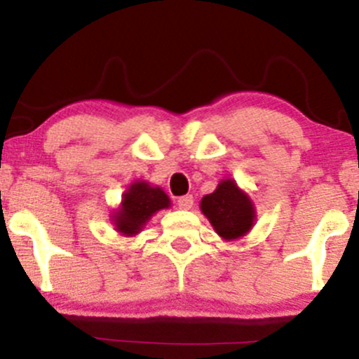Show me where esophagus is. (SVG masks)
I'll return each mask as SVG.
<instances>
[{"label": "esophagus", "mask_w": 359, "mask_h": 359, "mask_svg": "<svg viewBox=\"0 0 359 359\" xmlns=\"http://www.w3.org/2000/svg\"><path fill=\"white\" fill-rule=\"evenodd\" d=\"M192 204H194V198H192L191 194L180 196V198L177 199V206H179L180 210H191Z\"/></svg>", "instance_id": "34e87169"}]
</instances>
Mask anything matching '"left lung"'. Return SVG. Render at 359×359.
I'll use <instances>...</instances> for the list:
<instances>
[{"instance_id": "1", "label": "left lung", "mask_w": 359, "mask_h": 359, "mask_svg": "<svg viewBox=\"0 0 359 359\" xmlns=\"http://www.w3.org/2000/svg\"><path fill=\"white\" fill-rule=\"evenodd\" d=\"M201 210L224 240L245 235L254 224V206L233 180H223L215 192L204 196Z\"/></svg>"}]
</instances>
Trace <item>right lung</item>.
I'll return each instance as SVG.
<instances>
[{"label": "right lung", "instance_id": "1", "mask_svg": "<svg viewBox=\"0 0 359 359\" xmlns=\"http://www.w3.org/2000/svg\"><path fill=\"white\" fill-rule=\"evenodd\" d=\"M170 201L160 187H149L147 182H136L122 199L121 211L114 216L117 230L135 235L158 210L168 208Z\"/></svg>", "mask_w": 359, "mask_h": 359}]
</instances>
